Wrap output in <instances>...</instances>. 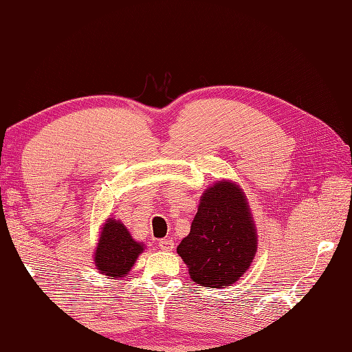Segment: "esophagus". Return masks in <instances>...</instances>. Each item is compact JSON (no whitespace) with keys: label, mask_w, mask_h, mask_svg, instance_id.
I'll return each instance as SVG.
<instances>
[{"label":"esophagus","mask_w":352,"mask_h":352,"mask_svg":"<svg viewBox=\"0 0 352 352\" xmlns=\"http://www.w3.org/2000/svg\"><path fill=\"white\" fill-rule=\"evenodd\" d=\"M160 248L164 250V252H170L174 248V241L172 239H162L160 241Z\"/></svg>","instance_id":"1"}]
</instances>
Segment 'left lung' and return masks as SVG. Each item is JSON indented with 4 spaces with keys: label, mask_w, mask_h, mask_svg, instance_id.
<instances>
[{
    "label": "left lung",
    "mask_w": 352,
    "mask_h": 352,
    "mask_svg": "<svg viewBox=\"0 0 352 352\" xmlns=\"http://www.w3.org/2000/svg\"><path fill=\"white\" fill-rule=\"evenodd\" d=\"M256 230L242 189L219 182L206 189L189 234L177 247L194 283L225 287L239 279L258 248Z\"/></svg>",
    "instance_id": "obj_1"
}]
</instances>
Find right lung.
Here are the masks:
<instances>
[{
    "mask_svg": "<svg viewBox=\"0 0 352 352\" xmlns=\"http://www.w3.org/2000/svg\"><path fill=\"white\" fill-rule=\"evenodd\" d=\"M142 250L144 248L132 239L126 226L119 220L109 219L100 233L94 262L102 275L121 278L130 272Z\"/></svg>",
    "mask_w": 352,
    "mask_h": 352,
    "instance_id": "obj_1",
    "label": "right lung"
}]
</instances>
